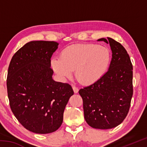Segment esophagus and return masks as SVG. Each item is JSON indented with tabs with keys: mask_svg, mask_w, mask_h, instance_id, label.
I'll list each match as a JSON object with an SVG mask.
<instances>
[{
	"mask_svg": "<svg viewBox=\"0 0 147 147\" xmlns=\"http://www.w3.org/2000/svg\"><path fill=\"white\" fill-rule=\"evenodd\" d=\"M73 89L74 93H78V88H77V87H76L75 86H73Z\"/></svg>",
	"mask_w": 147,
	"mask_h": 147,
	"instance_id": "1",
	"label": "esophagus"
}]
</instances>
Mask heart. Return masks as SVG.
Here are the masks:
<instances>
[{
    "label": "heart",
    "instance_id": "1",
    "mask_svg": "<svg viewBox=\"0 0 147 147\" xmlns=\"http://www.w3.org/2000/svg\"><path fill=\"white\" fill-rule=\"evenodd\" d=\"M110 53L106 47L96 45H74L65 49L61 56L51 59L54 72L61 78L70 77L75 69L76 78L91 84L102 78L110 63Z\"/></svg>",
    "mask_w": 147,
    "mask_h": 147
}]
</instances>
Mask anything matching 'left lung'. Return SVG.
<instances>
[{
    "instance_id": "1",
    "label": "left lung",
    "mask_w": 147,
    "mask_h": 147,
    "mask_svg": "<svg viewBox=\"0 0 147 147\" xmlns=\"http://www.w3.org/2000/svg\"><path fill=\"white\" fill-rule=\"evenodd\" d=\"M109 44L112 58L108 71L94 84L79 90L83 99L84 118L89 126L111 129L126 118L133 94V67L127 51L112 38H101Z\"/></svg>"
}]
</instances>
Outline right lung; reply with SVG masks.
<instances>
[{
	"label": "right lung",
	"mask_w": 147,
	"mask_h": 147,
	"mask_svg": "<svg viewBox=\"0 0 147 147\" xmlns=\"http://www.w3.org/2000/svg\"><path fill=\"white\" fill-rule=\"evenodd\" d=\"M58 45L30 41L16 52L9 63L6 84L11 109L19 123L34 133L58 130L74 94L69 84L53 79L51 58Z\"/></svg>",
	"instance_id": "add662e5"
}]
</instances>
